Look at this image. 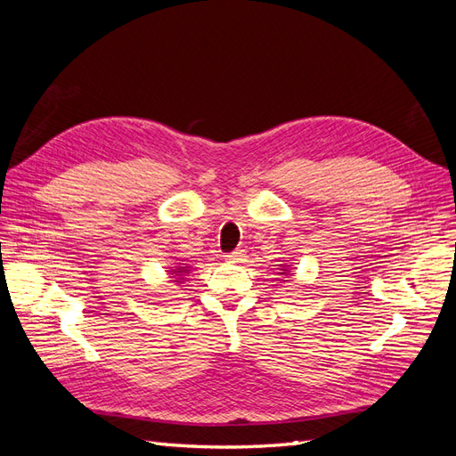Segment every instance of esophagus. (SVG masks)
Here are the masks:
<instances>
[{"label":"esophagus","instance_id":"esophagus-1","mask_svg":"<svg viewBox=\"0 0 456 456\" xmlns=\"http://www.w3.org/2000/svg\"><path fill=\"white\" fill-rule=\"evenodd\" d=\"M224 256H226V260H230V262H238V260H241L243 251H241V249H236V251H232V253L224 255Z\"/></svg>","mask_w":456,"mask_h":456}]
</instances>
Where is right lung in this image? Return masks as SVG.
I'll list each match as a JSON object with an SVG mask.
<instances>
[{"mask_svg": "<svg viewBox=\"0 0 456 456\" xmlns=\"http://www.w3.org/2000/svg\"><path fill=\"white\" fill-rule=\"evenodd\" d=\"M183 272H186V266H181V268H176V272H175V273H183Z\"/></svg>", "mask_w": 456, "mask_h": 456, "instance_id": "1", "label": "right lung"}]
</instances>
